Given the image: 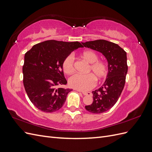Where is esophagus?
<instances>
[{
    "label": "esophagus",
    "mask_w": 152,
    "mask_h": 152,
    "mask_svg": "<svg viewBox=\"0 0 152 152\" xmlns=\"http://www.w3.org/2000/svg\"><path fill=\"white\" fill-rule=\"evenodd\" d=\"M82 93L84 95H91V94L90 92H86V91H83V92H82Z\"/></svg>",
    "instance_id": "obj_1"
}]
</instances>
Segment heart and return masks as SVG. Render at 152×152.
<instances>
[{
	"label": "heart",
	"instance_id": "obj_1",
	"mask_svg": "<svg viewBox=\"0 0 152 152\" xmlns=\"http://www.w3.org/2000/svg\"><path fill=\"white\" fill-rule=\"evenodd\" d=\"M81 57L90 64L88 71L93 74H75L69 79L68 84L71 87L77 90L87 91L95 86V77L99 80L104 79L107 75L108 68L105 63L98 61V55L93 50H85L82 52ZM63 69L67 74H71L74 71V58L72 55H69L64 59Z\"/></svg>",
	"mask_w": 152,
	"mask_h": 152
}]
</instances>
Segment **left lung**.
Masks as SVG:
<instances>
[{"instance_id":"left-lung-1","label":"left lung","mask_w":152,"mask_h":152,"mask_svg":"<svg viewBox=\"0 0 152 152\" xmlns=\"http://www.w3.org/2000/svg\"><path fill=\"white\" fill-rule=\"evenodd\" d=\"M82 44L85 48L102 53L108 62V73L104 82L99 89L92 91L93 102L85 107L91 113H102L113 107L122 93L128 70L127 54L118 44L105 40Z\"/></svg>"}]
</instances>
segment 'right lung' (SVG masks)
<instances>
[{
	"instance_id": "right-lung-1",
	"label": "right lung",
	"mask_w": 152,
	"mask_h": 152,
	"mask_svg": "<svg viewBox=\"0 0 152 152\" xmlns=\"http://www.w3.org/2000/svg\"><path fill=\"white\" fill-rule=\"evenodd\" d=\"M83 48L79 42L54 40L34 45L25 54L23 66V84L31 102L44 112L60 109L72 89L57 88L66 85L63 63L74 50Z\"/></svg>"
}]
</instances>
